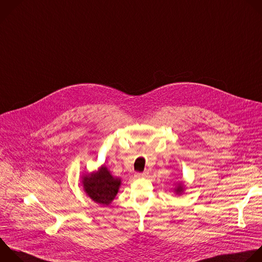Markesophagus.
Returning a JSON list of instances; mask_svg holds the SVG:
<instances>
[{
    "label": "esophagus",
    "instance_id": "obj_1",
    "mask_svg": "<svg viewBox=\"0 0 262 262\" xmlns=\"http://www.w3.org/2000/svg\"><path fill=\"white\" fill-rule=\"evenodd\" d=\"M148 176L147 171H143V172H136L135 173V178L137 179H141V178H146Z\"/></svg>",
    "mask_w": 262,
    "mask_h": 262
}]
</instances>
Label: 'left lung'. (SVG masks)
<instances>
[{"instance_id": "left-lung-1", "label": "left lung", "mask_w": 262, "mask_h": 262, "mask_svg": "<svg viewBox=\"0 0 262 262\" xmlns=\"http://www.w3.org/2000/svg\"><path fill=\"white\" fill-rule=\"evenodd\" d=\"M184 191H185V185L182 181L177 183L175 188H173V192H175L177 195H181L182 193H184Z\"/></svg>"}]
</instances>
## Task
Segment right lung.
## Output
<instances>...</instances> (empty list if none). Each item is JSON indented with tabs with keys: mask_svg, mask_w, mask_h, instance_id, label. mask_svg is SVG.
Returning a JSON list of instances; mask_svg holds the SVG:
<instances>
[{
	"mask_svg": "<svg viewBox=\"0 0 262 262\" xmlns=\"http://www.w3.org/2000/svg\"><path fill=\"white\" fill-rule=\"evenodd\" d=\"M81 182L86 195L103 206H109L113 202L121 186V179L114 177L105 164L82 176Z\"/></svg>",
	"mask_w": 262,
	"mask_h": 262,
	"instance_id": "right-lung-1",
	"label": "right lung"
}]
</instances>
